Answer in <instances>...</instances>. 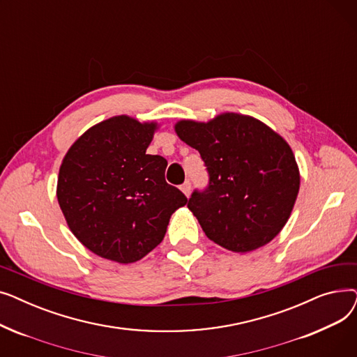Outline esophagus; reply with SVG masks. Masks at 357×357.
Masks as SVG:
<instances>
[{
    "label": "esophagus",
    "mask_w": 357,
    "mask_h": 357,
    "mask_svg": "<svg viewBox=\"0 0 357 357\" xmlns=\"http://www.w3.org/2000/svg\"><path fill=\"white\" fill-rule=\"evenodd\" d=\"M181 191H182L186 197H190V195H191V182H190V181H185V182L181 185Z\"/></svg>",
    "instance_id": "esophagus-1"
}]
</instances>
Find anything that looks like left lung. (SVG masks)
<instances>
[{"instance_id": "obj_1", "label": "left lung", "mask_w": 357, "mask_h": 357, "mask_svg": "<svg viewBox=\"0 0 357 357\" xmlns=\"http://www.w3.org/2000/svg\"><path fill=\"white\" fill-rule=\"evenodd\" d=\"M175 131L198 150L210 175L208 188L188 201L205 236L236 253L272 241L291 217L301 182L287 140L238 112L207 123L181 120Z\"/></svg>"}]
</instances>
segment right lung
Instances as JSON below:
<instances>
[{"label": "right lung", "instance_id": "obj_1", "mask_svg": "<svg viewBox=\"0 0 357 357\" xmlns=\"http://www.w3.org/2000/svg\"><path fill=\"white\" fill-rule=\"evenodd\" d=\"M158 128L156 121L128 116L107 119L62 160L56 197L73 236L97 256L123 265L140 260L188 202L165 181L166 159L146 153Z\"/></svg>", "mask_w": 357, "mask_h": 357}]
</instances>
